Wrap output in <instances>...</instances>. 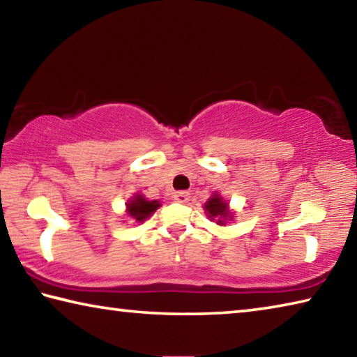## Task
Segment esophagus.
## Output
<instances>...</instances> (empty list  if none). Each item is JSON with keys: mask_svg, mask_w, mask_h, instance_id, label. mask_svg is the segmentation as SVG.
<instances>
[{"mask_svg": "<svg viewBox=\"0 0 357 357\" xmlns=\"http://www.w3.org/2000/svg\"><path fill=\"white\" fill-rule=\"evenodd\" d=\"M173 198H174V202H178V203H187V202H189V192L179 190V192L174 193Z\"/></svg>", "mask_w": 357, "mask_h": 357, "instance_id": "obj_1", "label": "esophagus"}]
</instances>
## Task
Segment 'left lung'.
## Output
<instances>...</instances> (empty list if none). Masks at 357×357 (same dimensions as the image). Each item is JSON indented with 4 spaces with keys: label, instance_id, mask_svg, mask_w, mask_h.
Returning a JSON list of instances; mask_svg holds the SVG:
<instances>
[{
    "label": "left lung",
    "instance_id": "8db88e82",
    "mask_svg": "<svg viewBox=\"0 0 357 357\" xmlns=\"http://www.w3.org/2000/svg\"><path fill=\"white\" fill-rule=\"evenodd\" d=\"M204 214L208 215L211 222H215L217 225L225 227L227 223L233 222L234 213L229 209L228 202L223 198L219 192H214L213 195L208 198V202L204 203Z\"/></svg>",
    "mask_w": 357,
    "mask_h": 357
}]
</instances>
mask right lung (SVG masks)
<instances>
[{
	"label": "right lung",
	"mask_w": 357,
	"mask_h": 357,
	"mask_svg": "<svg viewBox=\"0 0 357 357\" xmlns=\"http://www.w3.org/2000/svg\"><path fill=\"white\" fill-rule=\"evenodd\" d=\"M162 203L159 200H148L142 193H135L134 197H130L128 203H126V214L129 219H132L137 223H143L148 217L153 215L157 208H160Z\"/></svg>",
	"instance_id": "right-lung-1"
}]
</instances>
